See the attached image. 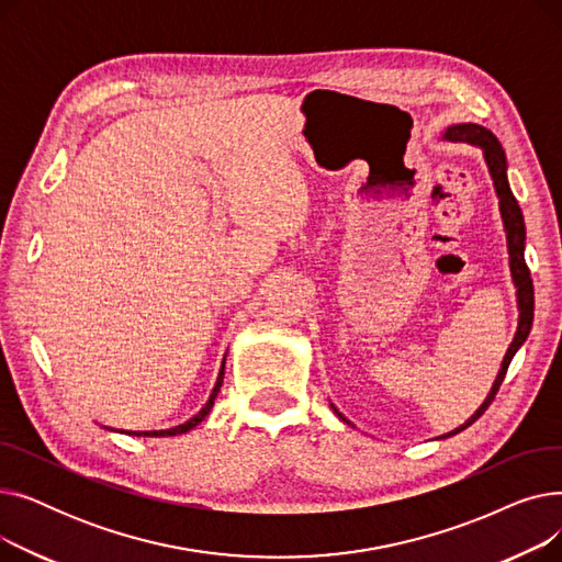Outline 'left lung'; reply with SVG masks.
Masks as SVG:
<instances>
[{
  "mask_svg": "<svg viewBox=\"0 0 562 562\" xmlns=\"http://www.w3.org/2000/svg\"><path fill=\"white\" fill-rule=\"evenodd\" d=\"M445 136L451 138V140H464V143H471V145H479L481 150H483V155H485L490 175H492V180H494V189H496V195H498L501 218H504V225H506V239H508V252H510V271H513V280H515V286H517V305H519V326H517L515 339H513V344H510V348L506 352L504 364H501V369H498V375L494 380L492 392L487 394L485 403L476 409L474 417H471L469 422H464L453 432H449V435H456V432H460V430H464V428H469L471 424H474L483 415V412L490 407V403L494 401V396H496V392L501 387V382H504L506 371H508V367H510V362L515 358V352L526 341V337L530 333V326H533V305H536V301H533V280H530V271H528L526 259H524L526 225H524L519 202L513 195L510 184H508V172H506L508 164H506L504 147H501L498 138L487 127H481V125H474V123H464V125L449 127ZM333 409L337 412L335 405H333ZM337 417L344 419L339 412H337ZM449 435H445V437H449Z\"/></svg>",
  "mask_w": 562,
  "mask_h": 562,
  "instance_id": "obj_1",
  "label": "left lung"
}]
</instances>
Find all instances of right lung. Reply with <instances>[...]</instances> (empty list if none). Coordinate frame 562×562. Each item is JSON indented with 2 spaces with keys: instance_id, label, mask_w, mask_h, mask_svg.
Wrapping results in <instances>:
<instances>
[{
  "instance_id": "1",
  "label": "right lung",
  "mask_w": 562,
  "mask_h": 562,
  "mask_svg": "<svg viewBox=\"0 0 562 562\" xmlns=\"http://www.w3.org/2000/svg\"><path fill=\"white\" fill-rule=\"evenodd\" d=\"M223 375H225V360H223V367H221V373H218V380H216V387H214V392H212V396H210V401L204 403V407L198 412V415L193 417V419H189L187 424H182V426H175V428H168V430H130L127 435H136V437H170V435H182V432H189L191 428H195L206 415H210V409L214 407V401H216V394L221 392V385H223Z\"/></svg>"
}]
</instances>
